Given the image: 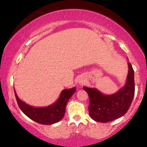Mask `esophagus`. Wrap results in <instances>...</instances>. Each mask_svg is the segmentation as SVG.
I'll list each match as a JSON object with an SVG mask.
<instances>
[{
	"mask_svg": "<svg viewBox=\"0 0 147 147\" xmlns=\"http://www.w3.org/2000/svg\"><path fill=\"white\" fill-rule=\"evenodd\" d=\"M79 84H80V85H83L84 84V81L82 80V79H81V80L79 81Z\"/></svg>",
	"mask_w": 147,
	"mask_h": 147,
	"instance_id": "1",
	"label": "esophagus"
}]
</instances>
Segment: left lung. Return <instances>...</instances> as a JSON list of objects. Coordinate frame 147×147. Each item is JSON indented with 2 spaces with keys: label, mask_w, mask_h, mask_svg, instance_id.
Masks as SVG:
<instances>
[{
  "label": "left lung",
  "mask_w": 147,
  "mask_h": 147,
  "mask_svg": "<svg viewBox=\"0 0 147 147\" xmlns=\"http://www.w3.org/2000/svg\"><path fill=\"white\" fill-rule=\"evenodd\" d=\"M129 73L125 86L116 93L106 95L96 88L84 86L90 99L89 115L96 122L106 123L122 117L127 112L135 94L134 70L128 63Z\"/></svg>",
  "instance_id": "8db88e82"
}]
</instances>
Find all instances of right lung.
I'll return each mask as SVG.
<instances>
[{"label":"right lung","instance_id":"right-lung-1","mask_svg":"<svg viewBox=\"0 0 147 147\" xmlns=\"http://www.w3.org/2000/svg\"><path fill=\"white\" fill-rule=\"evenodd\" d=\"M75 91V88L64 89L56 102L50 106L42 108L28 105L18 98L15 90L14 93L18 105L25 115L38 124L49 125L58 122L63 117L67 103Z\"/></svg>","mask_w":147,"mask_h":147}]
</instances>
